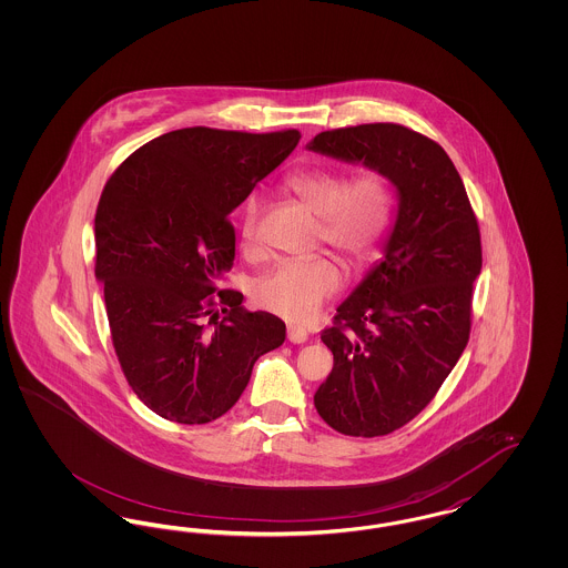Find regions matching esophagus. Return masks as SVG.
<instances>
[{
	"instance_id": "1",
	"label": "esophagus",
	"mask_w": 568,
	"mask_h": 568,
	"mask_svg": "<svg viewBox=\"0 0 568 568\" xmlns=\"http://www.w3.org/2000/svg\"><path fill=\"white\" fill-rule=\"evenodd\" d=\"M287 338H290V343H304L308 338V334H306V329H302L297 325H290L287 327Z\"/></svg>"
}]
</instances>
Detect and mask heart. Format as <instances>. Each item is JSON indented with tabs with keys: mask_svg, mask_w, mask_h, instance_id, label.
Instances as JSON below:
<instances>
[{
	"mask_svg": "<svg viewBox=\"0 0 568 568\" xmlns=\"http://www.w3.org/2000/svg\"><path fill=\"white\" fill-rule=\"evenodd\" d=\"M285 187L320 216L317 241L332 246L349 268L368 264L389 234L396 193L387 174L364 170L349 176L343 170L306 168L285 179ZM262 200L246 197L241 211V239L246 248L257 243ZM343 287V272L334 260L315 255L281 262L253 285L255 302L290 322H311L329 297Z\"/></svg>",
	"mask_w": 568,
	"mask_h": 568,
	"instance_id": "obj_1",
	"label": "heart"
}]
</instances>
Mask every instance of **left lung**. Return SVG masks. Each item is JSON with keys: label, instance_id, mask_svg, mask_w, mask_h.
Listing matches in <instances>:
<instances>
[{"label": "left lung", "instance_id": "1", "mask_svg": "<svg viewBox=\"0 0 568 568\" xmlns=\"http://www.w3.org/2000/svg\"><path fill=\"white\" fill-rule=\"evenodd\" d=\"M308 149L381 170L400 195L385 257L322 332L334 368L315 392L336 433L383 436L430 405L468 343L479 223L456 165L428 135L364 123L322 132Z\"/></svg>", "mask_w": 568, "mask_h": 568}]
</instances>
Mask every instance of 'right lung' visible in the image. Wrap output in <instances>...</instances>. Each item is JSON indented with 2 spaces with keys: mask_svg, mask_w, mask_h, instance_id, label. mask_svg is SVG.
<instances>
[{
  "mask_svg": "<svg viewBox=\"0 0 568 568\" xmlns=\"http://www.w3.org/2000/svg\"><path fill=\"white\" fill-rule=\"evenodd\" d=\"M297 142V130L185 128L142 144L104 185L95 276L112 347L135 396L163 419L221 417L257 357L285 341L278 317L244 311L243 294L215 281L234 266L230 213Z\"/></svg>",
  "mask_w": 568,
  "mask_h": 568,
  "instance_id": "right-lung-1",
  "label": "right lung"
}]
</instances>
